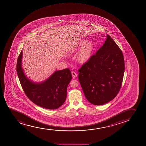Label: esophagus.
I'll list each match as a JSON object with an SVG mask.
<instances>
[{
  "mask_svg": "<svg viewBox=\"0 0 146 146\" xmlns=\"http://www.w3.org/2000/svg\"><path fill=\"white\" fill-rule=\"evenodd\" d=\"M71 73H72V76L73 78H75L76 77H77V74L75 72H74V71H72V72H71Z\"/></svg>",
  "mask_w": 146,
  "mask_h": 146,
  "instance_id": "1",
  "label": "esophagus"
}]
</instances>
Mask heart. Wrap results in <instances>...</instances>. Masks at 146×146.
Returning a JSON list of instances; mask_svg holds the SVG:
<instances>
[{
	"mask_svg": "<svg viewBox=\"0 0 146 146\" xmlns=\"http://www.w3.org/2000/svg\"><path fill=\"white\" fill-rule=\"evenodd\" d=\"M84 45L77 55V60L82 64H84L88 60L93 51V44L92 42H88L86 43V40H82L79 43V46L81 47Z\"/></svg>",
	"mask_w": 146,
	"mask_h": 146,
	"instance_id": "heart-1",
	"label": "heart"
}]
</instances>
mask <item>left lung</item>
Listing matches in <instances>:
<instances>
[{"label": "left lung", "mask_w": 146, "mask_h": 146, "mask_svg": "<svg viewBox=\"0 0 146 146\" xmlns=\"http://www.w3.org/2000/svg\"><path fill=\"white\" fill-rule=\"evenodd\" d=\"M124 56L111 37L78 70L79 82L88 102L102 105L119 92L124 74Z\"/></svg>", "instance_id": "8db88e82"}]
</instances>
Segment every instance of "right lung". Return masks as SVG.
I'll use <instances>...</instances> for the list:
<instances>
[{
  "label": "right lung",
  "instance_id": "1",
  "mask_svg": "<svg viewBox=\"0 0 146 146\" xmlns=\"http://www.w3.org/2000/svg\"><path fill=\"white\" fill-rule=\"evenodd\" d=\"M22 50L18 56L17 71L20 82L26 95L31 102L41 107L56 109L64 104L67 95V86L72 79L69 68L56 71L40 84L27 78L22 68Z\"/></svg>",
  "mask_w": 146,
  "mask_h": 146
}]
</instances>
